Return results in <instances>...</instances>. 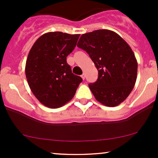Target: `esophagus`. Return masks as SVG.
<instances>
[{"mask_svg":"<svg viewBox=\"0 0 158 158\" xmlns=\"http://www.w3.org/2000/svg\"><path fill=\"white\" fill-rule=\"evenodd\" d=\"M81 78H82V79H83V80H85V74H84V73H83V74H82V75H81Z\"/></svg>","mask_w":158,"mask_h":158,"instance_id":"34e87169","label":"esophagus"}]
</instances>
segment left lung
<instances>
[{"mask_svg":"<svg viewBox=\"0 0 158 158\" xmlns=\"http://www.w3.org/2000/svg\"><path fill=\"white\" fill-rule=\"evenodd\" d=\"M78 48L89 54L99 72L89 84L96 99L108 107L122 103L135 86L137 61L128 43L115 32L98 30L81 35Z\"/></svg>","mask_w":158,"mask_h":158,"instance_id":"8db88e82","label":"left lung"}]
</instances>
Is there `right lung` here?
<instances>
[{
	"mask_svg": "<svg viewBox=\"0 0 158 158\" xmlns=\"http://www.w3.org/2000/svg\"><path fill=\"white\" fill-rule=\"evenodd\" d=\"M79 34L50 32L36 40L25 66L27 82L41 104L60 108L71 100L82 81L72 73L67 56L75 48Z\"/></svg>",
	"mask_w": 158,
	"mask_h": 158,
	"instance_id": "right-lung-1",
	"label": "right lung"
}]
</instances>
